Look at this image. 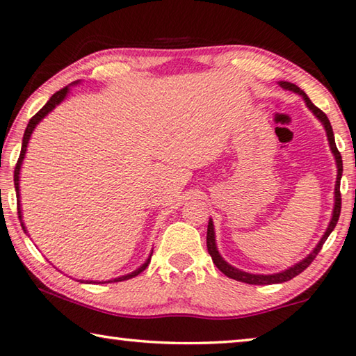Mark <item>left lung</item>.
<instances>
[{"label":"left lung","instance_id":"obj_1","mask_svg":"<svg viewBox=\"0 0 356 356\" xmlns=\"http://www.w3.org/2000/svg\"><path fill=\"white\" fill-rule=\"evenodd\" d=\"M280 86L282 89H286V91H292L295 94L301 95V99L305 100L306 106L309 108L311 113L314 114V116L321 120V124L323 125L325 131H327V138H328V144H330V149H331V154L334 155V160H336V168H337V176H336V185H334V207H333V213H331V220L328 222V227L325 234L322 236V238L318 240V243L316 245V248L312 250L308 256L305 259H301L300 262L293 264L292 267H289L286 270H282V272L278 273H272V275H259V273H248V272H243V270L232 267L231 264H227L225 259L221 257L218 248H216V240H215V227H213V221L212 218L209 220V226H207V250H209V254L212 257L213 264L216 265V268L220 270L221 273H225L227 278H232L236 281L240 282H246V284H257V286H265V284H281V282H286L289 280L295 278V276L300 275L303 272L305 268L309 267V264L314 261V257L318 254V251L322 250V245L325 243V240L328 238V236L331 232H333V229L337 225V220H339V213H341V191H339V185H341V177H342V156L339 154V150L336 147V143H334V135H333V129H331V124L327 118V114H325L322 110H318V108L312 104L309 100L308 95H306L301 89L297 86V84L293 83H289V81H278Z\"/></svg>","mask_w":356,"mask_h":356}]
</instances>
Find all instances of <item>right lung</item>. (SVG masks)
<instances>
[{"label": "right lung", "mask_w": 356, "mask_h": 356, "mask_svg": "<svg viewBox=\"0 0 356 356\" xmlns=\"http://www.w3.org/2000/svg\"><path fill=\"white\" fill-rule=\"evenodd\" d=\"M80 81H74L72 84H69V86L63 88L61 91L55 92L50 97V100L47 102V104L44 105V108L35 114V116L31 118V120L28 122V127L25 130V135H23V141H22V152H20V156H19V161H17V166H15V171H14V185H15V193H17V206H19V218H20V225L23 227V231L26 232V227H25V221H23V216H22V200H20V170H22V165H23V160H25V154H26V149H28V143L29 140H31V135L34 129L38 127V124L40 122L42 119H44L47 114H50L55 108L63 104V102L67 99V95L70 92V88L75 86V84H78ZM150 256H152V251H150L149 257L146 259V262H144L143 265H140L136 270H134L131 273H127V275H122V276H118V278H113V280H108V281H83L80 280L81 282H86V284H105V282H119V281H125V280H130L134 278V276H138L141 272H144L146 270V267L150 262Z\"/></svg>", "instance_id": "add662e5"}]
</instances>
